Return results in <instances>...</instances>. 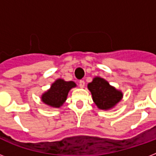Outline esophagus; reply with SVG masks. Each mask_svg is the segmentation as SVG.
Segmentation results:
<instances>
[{
  "label": "esophagus",
  "instance_id": "esophagus-1",
  "mask_svg": "<svg viewBox=\"0 0 156 156\" xmlns=\"http://www.w3.org/2000/svg\"><path fill=\"white\" fill-rule=\"evenodd\" d=\"M78 84H79V87H80L81 88H83L84 87V86H85V82L83 80H80L79 81V83H78Z\"/></svg>",
  "mask_w": 156,
  "mask_h": 156
}]
</instances>
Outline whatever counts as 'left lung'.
Wrapping results in <instances>:
<instances>
[{
  "instance_id": "obj_1",
  "label": "left lung",
  "mask_w": 156,
  "mask_h": 156,
  "mask_svg": "<svg viewBox=\"0 0 156 156\" xmlns=\"http://www.w3.org/2000/svg\"><path fill=\"white\" fill-rule=\"evenodd\" d=\"M87 87L91 93L94 103L102 110L112 108L123 97L121 90H116L100 77L93 78L92 82L88 83Z\"/></svg>"
}]
</instances>
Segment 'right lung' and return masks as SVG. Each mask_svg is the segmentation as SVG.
<instances>
[{
	"label": "right lung",
	"mask_w": 156,
	"mask_h": 156,
	"mask_svg": "<svg viewBox=\"0 0 156 156\" xmlns=\"http://www.w3.org/2000/svg\"><path fill=\"white\" fill-rule=\"evenodd\" d=\"M75 87L76 83L73 81L66 82L59 78L52 83L49 90L43 94L41 100L52 108H60L66 102L69 91Z\"/></svg>",
	"instance_id": "add662e5"
}]
</instances>
